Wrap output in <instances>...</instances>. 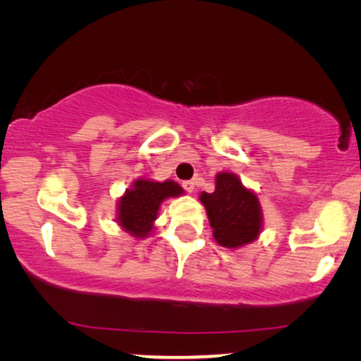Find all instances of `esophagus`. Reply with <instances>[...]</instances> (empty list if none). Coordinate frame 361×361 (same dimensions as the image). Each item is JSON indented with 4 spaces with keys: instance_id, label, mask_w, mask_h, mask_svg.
Here are the masks:
<instances>
[{
    "instance_id": "esophagus-1",
    "label": "esophagus",
    "mask_w": 361,
    "mask_h": 361,
    "mask_svg": "<svg viewBox=\"0 0 361 361\" xmlns=\"http://www.w3.org/2000/svg\"><path fill=\"white\" fill-rule=\"evenodd\" d=\"M182 187H184V189L189 192V194H192V192H194V189H195V182L194 180H184V182H182Z\"/></svg>"
}]
</instances>
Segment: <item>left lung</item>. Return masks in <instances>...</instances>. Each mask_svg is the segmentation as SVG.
<instances>
[{"label": "left lung", "instance_id": "obj_1", "mask_svg": "<svg viewBox=\"0 0 361 361\" xmlns=\"http://www.w3.org/2000/svg\"><path fill=\"white\" fill-rule=\"evenodd\" d=\"M204 204L216 243L225 248H240L259 236L263 212L258 195L241 184L233 172H219L215 192H202Z\"/></svg>", "mask_w": 361, "mask_h": 361}]
</instances>
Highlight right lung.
I'll use <instances>...</instances> for the list:
<instances>
[{"instance_id": "obj_1", "label": "right lung", "mask_w": 361, "mask_h": 361, "mask_svg": "<svg viewBox=\"0 0 361 361\" xmlns=\"http://www.w3.org/2000/svg\"><path fill=\"white\" fill-rule=\"evenodd\" d=\"M182 194L184 189L171 179L164 182L136 179L131 189L118 200L116 221L135 238H146L154 228V220L162 202Z\"/></svg>"}]
</instances>
